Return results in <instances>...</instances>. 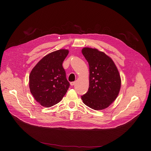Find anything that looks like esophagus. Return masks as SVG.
<instances>
[{
	"label": "esophagus",
	"mask_w": 151,
	"mask_h": 151,
	"mask_svg": "<svg viewBox=\"0 0 151 151\" xmlns=\"http://www.w3.org/2000/svg\"><path fill=\"white\" fill-rule=\"evenodd\" d=\"M75 84V82H71V83H70V85L72 86H74Z\"/></svg>",
	"instance_id": "34e87169"
}]
</instances>
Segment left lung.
Returning <instances> with one entry per match:
<instances>
[{
	"mask_svg": "<svg viewBox=\"0 0 151 151\" xmlns=\"http://www.w3.org/2000/svg\"><path fill=\"white\" fill-rule=\"evenodd\" d=\"M82 53L89 65V87L81 99L93 109H105L116 100L119 92V73L113 60L104 52L84 47Z\"/></svg>",
	"mask_w": 151,
	"mask_h": 151,
	"instance_id": "obj_1",
	"label": "left lung"
}]
</instances>
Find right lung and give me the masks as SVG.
<instances>
[{"instance_id":"obj_1","label":"right lung","mask_w":151,"mask_h":151,"mask_svg":"<svg viewBox=\"0 0 151 151\" xmlns=\"http://www.w3.org/2000/svg\"><path fill=\"white\" fill-rule=\"evenodd\" d=\"M68 52L63 49L47 54L31 71L30 91L35 100L43 106L49 108L58 104L69 88L70 83L62 67Z\"/></svg>"}]
</instances>
